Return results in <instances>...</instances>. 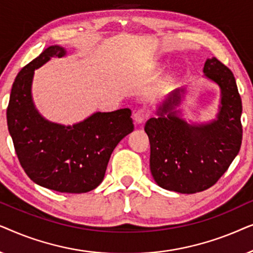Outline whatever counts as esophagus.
Wrapping results in <instances>:
<instances>
[{"label": "esophagus", "mask_w": 253, "mask_h": 253, "mask_svg": "<svg viewBox=\"0 0 253 253\" xmlns=\"http://www.w3.org/2000/svg\"><path fill=\"white\" fill-rule=\"evenodd\" d=\"M148 117V112L146 109H138L133 113V120L137 124H141Z\"/></svg>", "instance_id": "esophagus-1"}]
</instances>
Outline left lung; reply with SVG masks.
Here are the masks:
<instances>
[{
  "mask_svg": "<svg viewBox=\"0 0 253 253\" xmlns=\"http://www.w3.org/2000/svg\"><path fill=\"white\" fill-rule=\"evenodd\" d=\"M203 72L221 89L216 120L190 124L179 117L176 107L181 105L185 88H177L159 106L158 117L145 124L152 176L169 191L196 193L211 188L241 148L242 100L233 72L215 57L207 58Z\"/></svg>",
  "mask_w": 253,
  "mask_h": 253,
  "instance_id": "8db88e82",
  "label": "left lung"
}]
</instances>
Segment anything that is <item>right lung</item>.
I'll use <instances>...</instances> for the list:
<instances>
[{
  "mask_svg": "<svg viewBox=\"0 0 253 253\" xmlns=\"http://www.w3.org/2000/svg\"><path fill=\"white\" fill-rule=\"evenodd\" d=\"M65 54L63 47L50 46L19 71L6 122L20 166L34 183L58 192L83 193L102 182L114 148L132 132L133 123L129 108L94 113L72 126L40 115L31 92L34 70Z\"/></svg>",
  "mask_w": 253,
  "mask_h": 253,
  "instance_id": "obj_1",
  "label": "right lung"
}]
</instances>
